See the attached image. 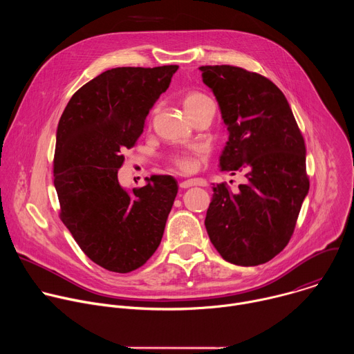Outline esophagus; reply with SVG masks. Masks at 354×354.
Listing matches in <instances>:
<instances>
[{"label": "esophagus", "mask_w": 354, "mask_h": 354, "mask_svg": "<svg viewBox=\"0 0 354 354\" xmlns=\"http://www.w3.org/2000/svg\"><path fill=\"white\" fill-rule=\"evenodd\" d=\"M206 180L205 179H187V180H183L179 183V186L182 189H187V187H192V186H206Z\"/></svg>", "instance_id": "obj_1"}]
</instances>
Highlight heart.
I'll list each match as a JSON object with an SVG mask.
<instances>
[{
	"mask_svg": "<svg viewBox=\"0 0 354 354\" xmlns=\"http://www.w3.org/2000/svg\"><path fill=\"white\" fill-rule=\"evenodd\" d=\"M209 104H212L210 97L201 92H189L182 99L183 109L189 118ZM206 154H207V149L205 147H196L193 151H190V153H185L174 157V164L182 172H193L198 168L200 161L206 157Z\"/></svg>",
	"mask_w": 354,
	"mask_h": 354,
	"instance_id": "heart-1",
	"label": "heart"
}]
</instances>
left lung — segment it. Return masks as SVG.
<instances>
[{
    "label": "left lung",
    "instance_id": "obj_1",
    "mask_svg": "<svg viewBox=\"0 0 354 354\" xmlns=\"http://www.w3.org/2000/svg\"><path fill=\"white\" fill-rule=\"evenodd\" d=\"M228 130L220 169L243 171L232 192L213 186L205 225L224 261L269 262L288 243L310 190L306 144L284 93L266 77L234 66H201Z\"/></svg>",
    "mask_w": 354,
    "mask_h": 354
}]
</instances>
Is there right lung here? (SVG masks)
Masks as SVG:
<instances>
[{
	"label": "right lung",
	"mask_w": 354,
	"mask_h": 354,
	"mask_svg": "<svg viewBox=\"0 0 354 354\" xmlns=\"http://www.w3.org/2000/svg\"><path fill=\"white\" fill-rule=\"evenodd\" d=\"M178 66L118 67L81 86L56 134L55 187L60 217L84 254L109 272L142 266L161 243L178 193L169 175L126 190L118 171Z\"/></svg>",
	"instance_id": "obj_1"
}]
</instances>
